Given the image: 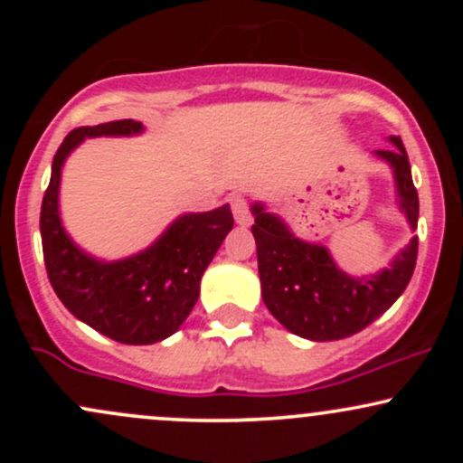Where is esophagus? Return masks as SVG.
<instances>
[{"label":"esophagus","mask_w":463,"mask_h":463,"mask_svg":"<svg viewBox=\"0 0 463 463\" xmlns=\"http://www.w3.org/2000/svg\"><path fill=\"white\" fill-rule=\"evenodd\" d=\"M231 209H232V215H235V222L239 226L252 224V215H250L248 202H246V198H243V195H232Z\"/></svg>","instance_id":"obj_1"}]
</instances>
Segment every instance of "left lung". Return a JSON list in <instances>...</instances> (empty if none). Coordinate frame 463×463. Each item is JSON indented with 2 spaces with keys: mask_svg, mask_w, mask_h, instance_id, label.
I'll return each instance as SVG.
<instances>
[{
  "mask_svg": "<svg viewBox=\"0 0 463 463\" xmlns=\"http://www.w3.org/2000/svg\"><path fill=\"white\" fill-rule=\"evenodd\" d=\"M394 147L374 154L394 172L401 211L409 226H418V191L401 137ZM252 235L257 241L259 279L265 307L287 331L311 342H333L364 331L398 300L411 280L418 237L396 254L390 268L372 276H348L320 243L302 241L261 202L252 204Z\"/></svg>",
  "mask_w": 463,
  "mask_h": 463,
  "instance_id": "left-lung-1",
  "label": "left lung"
}]
</instances>
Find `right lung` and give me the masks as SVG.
<instances>
[{
	"instance_id": "add662e5",
	"label": "right lung",
	"mask_w": 463,
	"mask_h": 463,
	"mask_svg": "<svg viewBox=\"0 0 463 463\" xmlns=\"http://www.w3.org/2000/svg\"><path fill=\"white\" fill-rule=\"evenodd\" d=\"M135 119L109 121L71 130L52 163L50 187L41 204L45 269L56 296L78 320L130 346L156 344L187 320L200 296V280L213 261L232 220L224 204L206 213H184L150 248L119 261H99L67 235L58 211L61 174L67 156L87 137L141 135Z\"/></svg>"
}]
</instances>
